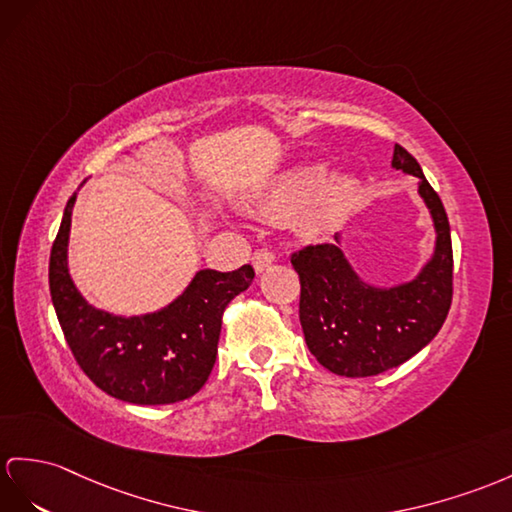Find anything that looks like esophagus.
Wrapping results in <instances>:
<instances>
[{
	"instance_id": "obj_1",
	"label": "esophagus",
	"mask_w": 512,
	"mask_h": 512,
	"mask_svg": "<svg viewBox=\"0 0 512 512\" xmlns=\"http://www.w3.org/2000/svg\"><path fill=\"white\" fill-rule=\"evenodd\" d=\"M273 263H276V254L269 252V249H256L252 256V265H254L256 273L267 271Z\"/></svg>"
}]
</instances>
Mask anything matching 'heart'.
<instances>
[{"instance_id": "1", "label": "heart", "mask_w": 512, "mask_h": 512, "mask_svg": "<svg viewBox=\"0 0 512 512\" xmlns=\"http://www.w3.org/2000/svg\"><path fill=\"white\" fill-rule=\"evenodd\" d=\"M360 182L352 171L326 176L321 165H304L280 173L247 206L263 219L295 217L310 232L334 228L352 208Z\"/></svg>"}]
</instances>
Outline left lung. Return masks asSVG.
Listing matches in <instances>:
<instances>
[{"mask_svg":"<svg viewBox=\"0 0 512 512\" xmlns=\"http://www.w3.org/2000/svg\"><path fill=\"white\" fill-rule=\"evenodd\" d=\"M391 167L419 180L417 193L436 234L432 256L415 278L391 286L363 280L339 234L291 258L302 284L299 321L306 345L336 376L367 378L400 367L434 339L452 304V236L441 199L402 145H395Z\"/></svg>","mask_w":512,"mask_h":512,"instance_id":"left-lung-1","label":"left lung"}]
</instances>
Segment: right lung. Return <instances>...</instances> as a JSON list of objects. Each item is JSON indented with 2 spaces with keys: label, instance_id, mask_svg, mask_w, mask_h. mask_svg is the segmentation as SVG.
Returning <instances> with one entry per match:
<instances>
[{
  "label": "right lung",
  "instance_id": "1",
  "mask_svg": "<svg viewBox=\"0 0 512 512\" xmlns=\"http://www.w3.org/2000/svg\"><path fill=\"white\" fill-rule=\"evenodd\" d=\"M76 197H69L52 245L49 291L78 365L121 402L158 406L195 395L215 367L223 310L252 284V265L228 273L199 269L165 308L132 317L112 315L86 302L69 273Z\"/></svg>",
  "mask_w": 512,
  "mask_h": 512
}]
</instances>
